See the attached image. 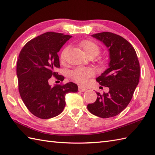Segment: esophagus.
<instances>
[{
    "mask_svg": "<svg viewBox=\"0 0 155 155\" xmlns=\"http://www.w3.org/2000/svg\"><path fill=\"white\" fill-rule=\"evenodd\" d=\"M86 91V88H83V87H82V86H78V91H79V92H84V91Z\"/></svg>",
    "mask_w": 155,
    "mask_h": 155,
    "instance_id": "1",
    "label": "esophagus"
}]
</instances>
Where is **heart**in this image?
I'll return each instance as SVG.
<instances>
[{
  "label": "heart",
  "mask_w": 155,
  "mask_h": 155,
  "mask_svg": "<svg viewBox=\"0 0 155 155\" xmlns=\"http://www.w3.org/2000/svg\"><path fill=\"white\" fill-rule=\"evenodd\" d=\"M81 48L84 50L86 55L97 56L100 52V48L98 44L94 41L91 40H83L79 44ZM67 49H64L61 53V60H64V56ZM93 75L92 70L86 68H77L71 73V77L74 81L77 82L78 84H84L87 82L88 78Z\"/></svg>",
  "instance_id": "1"
}]
</instances>
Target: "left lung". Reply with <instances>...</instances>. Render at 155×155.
<instances>
[{"instance_id":"1","label":"left lung","mask_w":155,"mask_h":155,"mask_svg":"<svg viewBox=\"0 0 155 155\" xmlns=\"http://www.w3.org/2000/svg\"><path fill=\"white\" fill-rule=\"evenodd\" d=\"M102 42L108 49V69L96 78L99 84L109 88V92L100 94L96 102L89 104L91 114L102 118H108L121 113L130 102L139 84L140 66L136 52L126 39L111 32H102L91 35Z\"/></svg>"}]
</instances>
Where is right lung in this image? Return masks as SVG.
<instances>
[{
  "label": "right lung",
  "mask_w": 155,
  "mask_h": 155,
  "mask_svg": "<svg viewBox=\"0 0 155 155\" xmlns=\"http://www.w3.org/2000/svg\"><path fill=\"white\" fill-rule=\"evenodd\" d=\"M71 37L46 32L29 41L20 53L16 66L19 92L27 108L38 117L49 119L58 116L65 106L66 94L78 91L74 82L54 86L48 82L52 76L64 80L55 72L60 67L57 53Z\"/></svg>",
  "instance_id": "obj_1"
}]
</instances>
